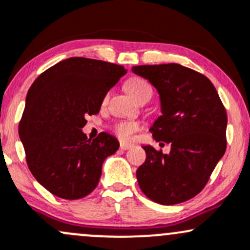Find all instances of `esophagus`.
Listing matches in <instances>:
<instances>
[{
    "mask_svg": "<svg viewBox=\"0 0 250 250\" xmlns=\"http://www.w3.org/2000/svg\"><path fill=\"white\" fill-rule=\"evenodd\" d=\"M131 147H133V145H130V144H125V142H121V145H120V148H121V149H123V150L129 149V148H131Z\"/></svg>",
    "mask_w": 250,
    "mask_h": 250,
    "instance_id": "obj_1",
    "label": "esophagus"
}]
</instances>
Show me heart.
Wrapping results in <instances>:
<instances>
[{"instance_id":"1","label":"heart","mask_w":250,"mask_h":250,"mask_svg":"<svg viewBox=\"0 0 250 250\" xmlns=\"http://www.w3.org/2000/svg\"><path fill=\"white\" fill-rule=\"evenodd\" d=\"M125 89L129 92V95L136 101H140L141 98L152 97V87L147 83L145 79L139 78V77H134L130 78L129 81L125 83ZM106 100V98H105ZM140 129V125L134 121H127V122H119L115 125L114 130L116 135L122 140H130L133 138L134 134Z\"/></svg>"}]
</instances>
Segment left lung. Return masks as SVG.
Returning <instances> with one entry per match:
<instances>
[{"label":"left lung","instance_id":"8db88e82","mask_svg":"<svg viewBox=\"0 0 250 250\" xmlns=\"http://www.w3.org/2000/svg\"><path fill=\"white\" fill-rule=\"evenodd\" d=\"M148 79L160 97L161 116L150 131L171 145L168 154L142 146L146 161L136 171L139 186L150 201L179 204L198 194L227 148V111L210 79L179 64L131 68Z\"/></svg>","mask_w":250,"mask_h":250}]
</instances>
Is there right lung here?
Returning a JSON list of instances; mask_svg holds the SVG:
<instances>
[{"label":"right lung","mask_w":250,"mask_h":250,"mask_svg":"<svg viewBox=\"0 0 250 250\" xmlns=\"http://www.w3.org/2000/svg\"><path fill=\"white\" fill-rule=\"evenodd\" d=\"M125 73L121 65L73 57L49 67L29 87L19 136L29 171L54 196L79 199L91 193L104 160L119 149L115 136L101 133L90 140L82 128Z\"/></svg>","instance_id":"right-lung-1"}]
</instances>
